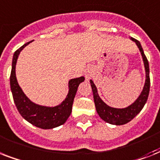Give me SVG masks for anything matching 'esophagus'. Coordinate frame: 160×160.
Returning a JSON list of instances; mask_svg holds the SVG:
<instances>
[{"mask_svg":"<svg viewBox=\"0 0 160 160\" xmlns=\"http://www.w3.org/2000/svg\"><path fill=\"white\" fill-rule=\"evenodd\" d=\"M85 78H86V80H89V79L91 77V70H90V69H87V70H85Z\"/></svg>","mask_w":160,"mask_h":160,"instance_id":"obj_1","label":"esophagus"}]
</instances>
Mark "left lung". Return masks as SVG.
<instances>
[{
  "instance_id": "left-lung-1",
  "label": "left lung",
  "mask_w": 160,
  "mask_h": 160,
  "mask_svg": "<svg viewBox=\"0 0 160 160\" xmlns=\"http://www.w3.org/2000/svg\"><path fill=\"white\" fill-rule=\"evenodd\" d=\"M133 41L136 43L138 48L139 49V51L141 53L143 61H144V69H145V83L144 86L143 88L141 94L139 95L135 101L132 105L126 108L123 109H117V108H113L109 105H107L104 101H103L98 94L97 88L95 86L92 80H90V85L92 88L93 95H94V101H95V109L97 111L98 114L104 120V121L109 123L111 124H115V125H122V124H127L128 122L134 119L141 109L144 108L149 93V87H150V79H149V62L147 60L146 56L144 55L143 48H142L141 44L139 41H137L134 38H130Z\"/></svg>"
}]
</instances>
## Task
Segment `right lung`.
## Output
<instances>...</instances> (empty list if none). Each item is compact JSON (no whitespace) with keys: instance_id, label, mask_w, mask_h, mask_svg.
<instances>
[{"instance_id":"right-lung-1","label":"right lung","mask_w":160,"mask_h":160,"mask_svg":"<svg viewBox=\"0 0 160 160\" xmlns=\"http://www.w3.org/2000/svg\"><path fill=\"white\" fill-rule=\"evenodd\" d=\"M31 42V41H30L20 47L13 55L10 84L14 102L16 104L19 113L29 123L41 129H53L65 124L70 115L73 101L75 99V94L77 92L78 86L85 80V77L81 76L75 78L69 81V92L65 100L60 105L55 107H47L33 103L24 94L17 82L16 76V65L19 55L21 51Z\"/></svg>"}]
</instances>
